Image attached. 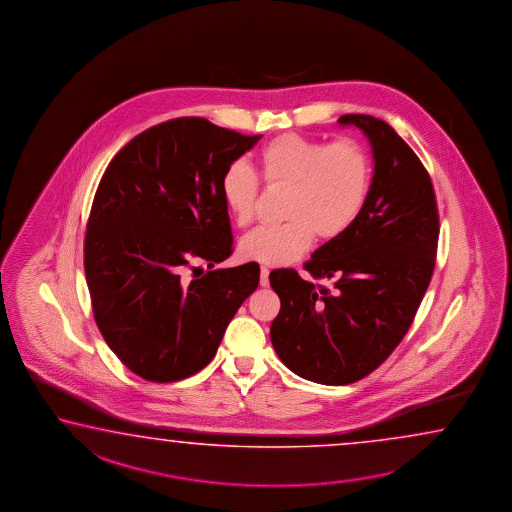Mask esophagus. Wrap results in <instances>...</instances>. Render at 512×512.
I'll return each instance as SVG.
<instances>
[{"label":"esophagus","instance_id":"obj_1","mask_svg":"<svg viewBox=\"0 0 512 512\" xmlns=\"http://www.w3.org/2000/svg\"><path fill=\"white\" fill-rule=\"evenodd\" d=\"M261 286H268L270 284V270L266 266H261Z\"/></svg>","mask_w":512,"mask_h":512}]
</instances>
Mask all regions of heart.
Instances as JSON below:
<instances>
[{"label": "heart", "instance_id": "obj_1", "mask_svg": "<svg viewBox=\"0 0 512 512\" xmlns=\"http://www.w3.org/2000/svg\"><path fill=\"white\" fill-rule=\"evenodd\" d=\"M259 173L268 188L288 189L282 215L286 222L259 226L240 240L244 259L268 266L297 261L315 235H343L365 208L372 164L354 140L324 142L286 133L268 142L259 155ZM222 199L240 228L255 219L259 178L244 162H233L220 182Z\"/></svg>", "mask_w": 512, "mask_h": 512}]
</instances>
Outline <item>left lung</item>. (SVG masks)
I'll return each mask as SVG.
<instances>
[{
    "label": "left lung",
    "mask_w": 512,
    "mask_h": 512,
    "mask_svg": "<svg viewBox=\"0 0 512 512\" xmlns=\"http://www.w3.org/2000/svg\"><path fill=\"white\" fill-rule=\"evenodd\" d=\"M374 157L365 208L348 230L328 240L304 270L270 273L281 299L270 337L284 365L321 385H350L374 372L396 350L432 279L439 215L432 180L418 155L383 120L345 115Z\"/></svg>",
    "instance_id": "obj_1"
}]
</instances>
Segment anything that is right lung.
Instances as JSON below:
<instances>
[{"label":"right lung","mask_w":512,"mask_h":512,"mask_svg":"<svg viewBox=\"0 0 512 512\" xmlns=\"http://www.w3.org/2000/svg\"><path fill=\"white\" fill-rule=\"evenodd\" d=\"M261 136L184 116L135 136L105 169L87 220L85 279L98 330L136 376L197 374L257 290V262L213 266L233 251L220 182ZM195 260L210 272L184 280V267L199 271Z\"/></svg>","instance_id":"right-lung-1"}]
</instances>
